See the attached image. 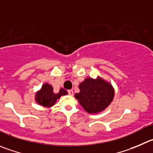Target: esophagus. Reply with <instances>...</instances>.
<instances>
[{"instance_id": "1", "label": "esophagus", "mask_w": 153, "mask_h": 153, "mask_svg": "<svg viewBox=\"0 0 153 153\" xmlns=\"http://www.w3.org/2000/svg\"><path fill=\"white\" fill-rule=\"evenodd\" d=\"M68 94H70V95H73V94H74V91H73V90H68Z\"/></svg>"}]
</instances>
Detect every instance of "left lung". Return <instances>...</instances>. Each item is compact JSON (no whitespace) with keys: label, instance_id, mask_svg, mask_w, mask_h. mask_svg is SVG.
I'll return each mask as SVG.
<instances>
[{"label":"left lung","instance_id":"left-lung-1","mask_svg":"<svg viewBox=\"0 0 153 153\" xmlns=\"http://www.w3.org/2000/svg\"><path fill=\"white\" fill-rule=\"evenodd\" d=\"M79 92L75 94L84 110L89 113H96L107 108L112 102L114 90L110 84L101 78H86L79 85Z\"/></svg>","mask_w":153,"mask_h":153}]
</instances>
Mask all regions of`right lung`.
Wrapping results in <instances>:
<instances>
[{"instance_id": "add662e5", "label": "right lung", "mask_w": 153, "mask_h": 153, "mask_svg": "<svg viewBox=\"0 0 153 153\" xmlns=\"http://www.w3.org/2000/svg\"><path fill=\"white\" fill-rule=\"evenodd\" d=\"M67 94L68 92L64 88H61L59 93L55 94L53 92V88L52 85L46 83L42 86L41 90L37 93L36 101L39 104L43 105V107H52L56 102L57 99L60 98L61 96L65 95Z\"/></svg>"}]
</instances>
